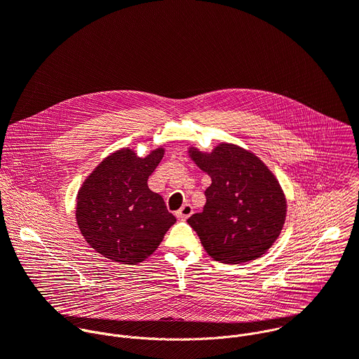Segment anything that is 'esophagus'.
Here are the masks:
<instances>
[{
	"label": "esophagus",
	"instance_id": "esophagus-1",
	"mask_svg": "<svg viewBox=\"0 0 359 359\" xmlns=\"http://www.w3.org/2000/svg\"><path fill=\"white\" fill-rule=\"evenodd\" d=\"M191 215H193V208H191V204H189V203L183 204V206H182V208L177 210V213H176L177 219H180V220H186V219H189Z\"/></svg>",
	"mask_w": 359,
	"mask_h": 359
}]
</instances>
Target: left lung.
Segmentation results:
<instances>
[{"instance_id": "obj_1", "label": "left lung", "mask_w": 359, "mask_h": 359, "mask_svg": "<svg viewBox=\"0 0 359 359\" xmlns=\"http://www.w3.org/2000/svg\"><path fill=\"white\" fill-rule=\"evenodd\" d=\"M189 158L212 177L206 204L187 223L210 257L244 264L262 257L285 223L287 198L267 165L251 150L222 142L212 151L190 146Z\"/></svg>"}]
</instances>
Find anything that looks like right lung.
Returning <instances> with one entry per match:
<instances>
[{"instance_id": "obj_1", "label": "right lung", "mask_w": 359, "mask_h": 359, "mask_svg": "<svg viewBox=\"0 0 359 359\" xmlns=\"http://www.w3.org/2000/svg\"><path fill=\"white\" fill-rule=\"evenodd\" d=\"M165 155L153 149L144 158L122 147L102 161L76 194L75 217L85 241L105 259L139 264L156 251L176 217L163 197L147 186Z\"/></svg>"}]
</instances>
